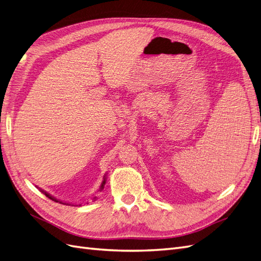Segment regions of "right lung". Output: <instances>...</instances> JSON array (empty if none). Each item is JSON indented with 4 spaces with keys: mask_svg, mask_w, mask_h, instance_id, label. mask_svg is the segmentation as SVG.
<instances>
[{
    "mask_svg": "<svg viewBox=\"0 0 261 261\" xmlns=\"http://www.w3.org/2000/svg\"><path fill=\"white\" fill-rule=\"evenodd\" d=\"M106 176L103 177V180H102V183H101V186H100V192L102 191V189H103L105 188V185H106ZM40 191L46 196V197H48V198H50L51 200H53V201H57V202H60V203H63V204H68V203H66V202H63V201H60L59 199H57V198H55V197H53V196H51L50 194H48V193H46V192H44V191H42V189H40ZM93 199H96V197H93ZM68 206H69V204H68Z\"/></svg>",
    "mask_w": 261,
    "mask_h": 261,
    "instance_id": "add662e5",
    "label": "right lung"
}]
</instances>
